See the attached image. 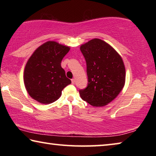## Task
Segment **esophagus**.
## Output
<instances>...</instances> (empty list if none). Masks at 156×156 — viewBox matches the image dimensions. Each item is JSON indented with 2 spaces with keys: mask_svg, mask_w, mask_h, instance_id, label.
<instances>
[{
  "mask_svg": "<svg viewBox=\"0 0 156 156\" xmlns=\"http://www.w3.org/2000/svg\"><path fill=\"white\" fill-rule=\"evenodd\" d=\"M72 84H75V79L74 78L72 79Z\"/></svg>",
  "mask_w": 156,
  "mask_h": 156,
  "instance_id": "esophagus-1",
  "label": "esophagus"
}]
</instances>
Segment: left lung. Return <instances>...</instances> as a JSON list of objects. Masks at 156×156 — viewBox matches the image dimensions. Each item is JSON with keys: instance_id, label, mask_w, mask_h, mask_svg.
Returning <instances> with one entry per match:
<instances>
[{"instance_id": "1", "label": "left lung", "mask_w": 156, "mask_h": 156, "mask_svg": "<svg viewBox=\"0 0 156 156\" xmlns=\"http://www.w3.org/2000/svg\"><path fill=\"white\" fill-rule=\"evenodd\" d=\"M87 64V86L80 89L81 98L94 107L109 103L120 94L125 83L122 58L109 44L94 38L80 47Z\"/></svg>"}]
</instances>
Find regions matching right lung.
I'll list each match as a JSON object with an SVG mask.
<instances>
[{
    "mask_svg": "<svg viewBox=\"0 0 156 156\" xmlns=\"http://www.w3.org/2000/svg\"><path fill=\"white\" fill-rule=\"evenodd\" d=\"M69 49L56 42L48 41L33 53L24 71L25 88L32 98L50 104L58 99L62 89L72 83L60 65Z\"/></svg>",
    "mask_w": 156,
    "mask_h": 156,
    "instance_id": "add662e5",
    "label": "right lung"
}]
</instances>
